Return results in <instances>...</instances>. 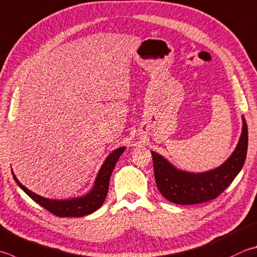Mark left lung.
I'll return each instance as SVG.
<instances>
[{"instance_id": "obj_1", "label": "left lung", "mask_w": 257, "mask_h": 257, "mask_svg": "<svg viewBox=\"0 0 257 257\" xmlns=\"http://www.w3.org/2000/svg\"><path fill=\"white\" fill-rule=\"evenodd\" d=\"M248 132L242 118L241 136L231 156L216 170L206 173H188L175 169L164 157L152 152L154 174L160 192L176 204H197L216 199L239 173L245 163Z\"/></svg>"}]
</instances>
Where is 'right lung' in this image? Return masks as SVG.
<instances>
[{"label":"right lung","mask_w":257,"mask_h":257,"mask_svg":"<svg viewBox=\"0 0 257 257\" xmlns=\"http://www.w3.org/2000/svg\"><path fill=\"white\" fill-rule=\"evenodd\" d=\"M124 148L125 147H120L118 149H115V151H113L108 157H106L103 165H102L100 169L99 174L96 176L94 186H93L91 192L81 198H75L71 200L46 199L44 197H40L38 194L31 192V191L28 190L25 185H22L13 172L12 175L18 185L20 186V188L25 191L34 201L39 203L41 207H44L46 210H48L49 212L55 214V216L63 218L86 216V214L94 212L95 210L99 209L102 206V203L104 202L106 194H108L111 174H112L115 163L118 162L121 154L124 152Z\"/></svg>","instance_id":"1"}]
</instances>
